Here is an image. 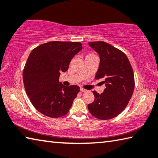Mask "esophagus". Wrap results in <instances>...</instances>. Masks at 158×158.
I'll use <instances>...</instances> for the list:
<instances>
[{
    "instance_id": "esophagus-1",
    "label": "esophagus",
    "mask_w": 158,
    "mask_h": 158,
    "mask_svg": "<svg viewBox=\"0 0 158 158\" xmlns=\"http://www.w3.org/2000/svg\"><path fill=\"white\" fill-rule=\"evenodd\" d=\"M80 90H81V92H83V93H85V92H87V90H85L84 88H80Z\"/></svg>"
}]
</instances>
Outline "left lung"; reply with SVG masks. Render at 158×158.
<instances>
[{"label":"left lung","mask_w":158,"mask_h":158,"mask_svg":"<svg viewBox=\"0 0 158 158\" xmlns=\"http://www.w3.org/2000/svg\"><path fill=\"white\" fill-rule=\"evenodd\" d=\"M88 45L99 56L95 79H104L106 88L101 94L93 91L94 100L88 105V108L97 119L114 118L124 110L133 94V69L126 54L107 43L90 42Z\"/></svg>","instance_id":"left-lung-1"}]
</instances>
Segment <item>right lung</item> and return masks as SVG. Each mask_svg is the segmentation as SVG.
Instances as JSON below:
<instances>
[{
    "instance_id": "add662e5",
    "label": "right lung",
    "mask_w": 158,
    "mask_h": 158,
    "mask_svg": "<svg viewBox=\"0 0 158 158\" xmlns=\"http://www.w3.org/2000/svg\"><path fill=\"white\" fill-rule=\"evenodd\" d=\"M81 49L79 42L52 41L30 52L23 79L30 102L40 113L54 118L68 113L80 88L63 85L59 76L68 70L72 59Z\"/></svg>"
}]
</instances>
